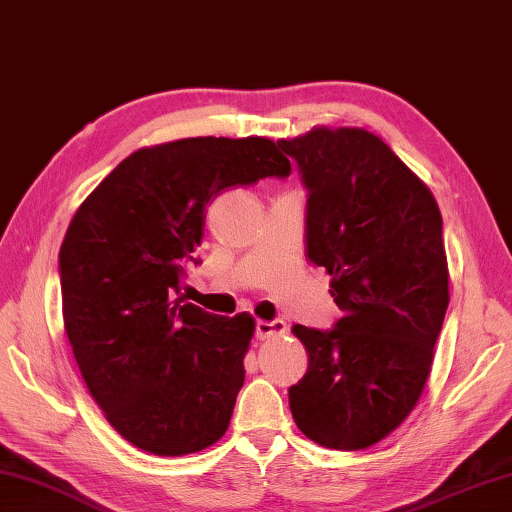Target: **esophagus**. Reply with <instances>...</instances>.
I'll use <instances>...</instances> for the list:
<instances>
[{
  "mask_svg": "<svg viewBox=\"0 0 512 512\" xmlns=\"http://www.w3.org/2000/svg\"><path fill=\"white\" fill-rule=\"evenodd\" d=\"M286 324L282 319H273V322H266V319H259L257 322V339H270V337H279L286 333Z\"/></svg>",
  "mask_w": 512,
  "mask_h": 512,
  "instance_id": "1",
  "label": "esophagus"
}]
</instances>
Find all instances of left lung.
I'll return each mask as SVG.
<instances>
[{"label":"left lung","mask_w":512,"mask_h":512,"mask_svg":"<svg viewBox=\"0 0 512 512\" xmlns=\"http://www.w3.org/2000/svg\"><path fill=\"white\" fill-rule=\"evenodd\" d=\"M308 188L310 262L333 277V330L293 326L308 370L290 386L297 428L324 448L364 450L422 397L448 308L442 213L382 137L313 126L279 139Z\"/></svg>","instance_id":"obj_1"}]
</instances>
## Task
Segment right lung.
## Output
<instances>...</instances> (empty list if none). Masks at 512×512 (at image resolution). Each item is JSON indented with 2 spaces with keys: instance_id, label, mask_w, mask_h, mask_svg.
I'll return each instance as SVG.
<instances>
[{
  "instance_id": "1",
  "label": "right lung",
  "mask_w": 512,
  "mask_h": 512,
  "mask_svg": "<svg viewBox=\"0 0 512 512\" xmlns=\"http://www.w3.org/2000/svg\"><path fill=\"white\" fill-rule=\"evenodd\" d=\"M288 173L268 137L177 139L128 155L70 219L59 250L68 342L108 424L144 453L190 455L228 430L255 317L177 295L210 199Z\"/></svg>"
}]
</instances>
